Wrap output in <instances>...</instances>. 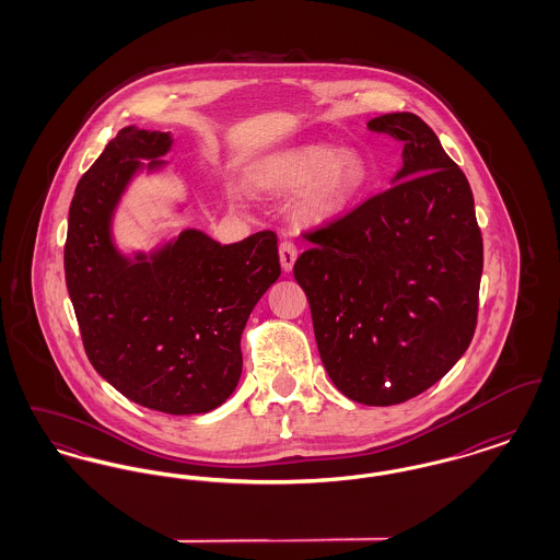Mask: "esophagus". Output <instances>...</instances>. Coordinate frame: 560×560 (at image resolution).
<instances>
[{"mask_svg": "<svg viewBox=\"0 0 560 560\" xmlns=\"http://www.w3.org/2000/svg\"><path fill=\"white\" fill-rule=\"evenodd\" d=\"M279 258H281V267L285 272H290L293 268V262L298 258V247L295 243L290 240H283L279 243Z\"/></svg>", "mask_w": 560, "mask_h": 560, "instance_id": "obj_1", "label": "esophagus"}]
</instances>
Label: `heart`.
Returning a JSON list of instances; mask_svg holds the SVG:
<instances>
[{
  "label": "heart",
  "instance_id": "heart-1",
  "mask_svg": "<svg viewBox=\"0 0 560 560\" xmlns=\"http://www.w3.org/2000/svg\"><path fill=\"white\" fill-rule=\"evenodd\" d=\"M368 165L352 151H329L320 147L298 149L265 161L256 183L265 188L304 190L302 213L308 220H327L345 212L348 203L365 188Z\"/></svg>",
  "mask_w": 560,
  "mask_h": 560
}]
</instances>
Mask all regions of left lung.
I'll return each mask as SVG.
<instances>
[{
    "instance_id": "left-lung-1",
    "label": "left lung",
    "mask_w": 560,
    "mask_h": 560,
    "mask_svg": "<svg viewBox=\"0 0 560 560\" xmlns=\"http://www.w3.org/2000/svg\"><path fill=\"white\" fill-rule=\"evenodd\" d=\"M368 128L402 142L399 183L306 231L293 277L331 382L382 407L424 393L470 347L482 237L470 185L427 121L390 113Z\"/></svg>"
}]
</instances>
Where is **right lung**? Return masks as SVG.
<instances>
[{
    "label": "right lung",
    "mask_w": 560,
    "mask_h": 560,
    "mask_svg": "<svg viewBox=\"0 0 560 560\" xmlns=\"http://www.w3.org/2000/svg\"><path fill=\"white\" fill-rule=\"evenodd\" d=\"M170 147V133L130 126L81 176L69 208L65 279L94 370L142 407L190 416L233 395L245 320L281 265L272 231L233 245L185 231L153 262L138 265L115 252L108 218L140 167L136 158L155 160Z\"/></svg>",
    "instance_id": "right-lung-1"
}]
</instances>
